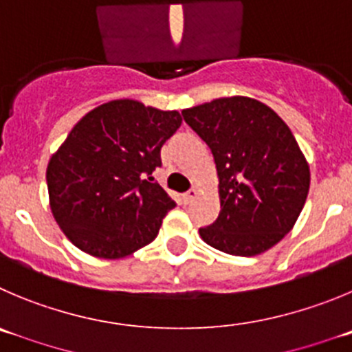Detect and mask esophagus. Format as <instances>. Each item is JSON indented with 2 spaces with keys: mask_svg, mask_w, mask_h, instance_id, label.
Returning <instances> with one entry per match:
<instances>
[{
  "mask_svg": "<svg viewBox=\"0 0 352 352\" xmlns=\"http://www.w3.org/2000/svg\"><path fill=\"white\" fill-rule=\"evenodd\" d=\"M196 196H198V191H196V189H191V191L184 192L182 199H184V203H191Z\"/></svg>",
  "mask_w": 352,
  "mask_h": 352,
  "instance_id": "obj_1",
  "label": "esophagus"
}]
</instances>
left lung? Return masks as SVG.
<instances>
[{
	"label": "left lung",
	"instance_id": "1",
	"mask_svg": "<svg viewBox=\"0 0 352 352\" xmlns=\"http://www.w3.org/2000/svg\"><path fill=\"white\" fill-rule=\"evenodd\" d=\"M186 123L213 154L221 213L199 229L217 250L252 257L281 241L309 192V165L294 133L271 107L222 97L184 109Z\"/></svg>",
	"mask_w": 352,
	"mask_h": 352
}]
</instances>
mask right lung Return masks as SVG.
I'll return each instance as SVG.
<instances>
[{
  "instance_id": "right-lung-1",
  "label": "right lung",
  "mask_w": 352,
  "mask_h": 352,
  "mask_svg": "<svg viewBox=\"0 0 352 352\" xmlns=\"http://www.w3.org/2000/svg\"><path fill=\"white\" fill-rule=\"evenodd\" d=\"M180 123L177 111L120 98L74 124L47 168L52 213L72 245L121 258L156 238L175 201L151 175Z\"/></svg>"
}]
</instances>
